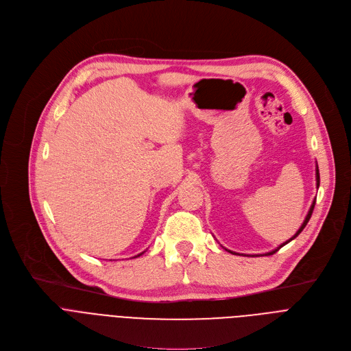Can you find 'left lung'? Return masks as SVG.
<instances>
[{
	"instance_id": "obj_1",
	"label": "left lung",
	"mask_w": 351,
	"mask_h": 351,
	"mask_svg": "<svg viewBox=\"0 0 351 351\" xmlns=\"http://www.w3.org/2000/svg\"><path fill=\"white\" fill-rule=\"evenodd\" d=\"M319 181H320V178H319V169H317V166H316V186H317V188H319ZM315 202H316V199H313V202H312V205H311V208H309V212H308V215H306V218H305L304 223L301 225V228L298 229V232H296V233H295V234H293V236H292L289 240H287L285 243H282V245H280L277 249H274L273 252H268V253H265V256H271V254H274L276 252H278V250H280L282 246H285L287 243H289L291 240H293L296 236H298V234H300V233L304 230V228L306 226V223L309 222V219H311V217H312V212H313V208H315ZM229 252H230V250H229ZM230 253H232V254H237V253H234V252H230ZM260 256H264V254H260ZM257 257H258V254H257Z\"/></svg>"
}]
</instances>
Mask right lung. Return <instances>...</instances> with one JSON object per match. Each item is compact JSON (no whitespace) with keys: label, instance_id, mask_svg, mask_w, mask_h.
Segmentation results:
<instances>
[{"label":"right lung","instance_id":"obj_1","mask_svg":"<svg viewBox=\"0 0 351 351\" xmlns=\"http://www.w3.org/2000/svg\"><path fill=\"white\" fill-rule=\"evenodd\" d=\"M141 254H142V253H141ZM141 254H138V256H134V257H139V256H141Z\"/></svg>","mask_w":351,"mask_h":351}]
</instances>
